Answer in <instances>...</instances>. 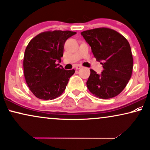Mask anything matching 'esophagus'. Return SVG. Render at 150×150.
<instances>
[{
    "label": "esophagus",
    "instance_id": "34e87169",
    "mask_svg": "<svg viewBox=\"0 0 150 150\" xmlns=\"http://www.w3.org/2000/svg\"><path fill=\"white\" fill-rule=\"evenodd\" d=\"M75 68L76 70H79V69H81V68H82V66H81V65H76L75 66Z\"/></svg>",
    "mask_w": 150,
    "mask_h": 150
}]
</instances>
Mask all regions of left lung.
Masks as SVG:
<instances>
[{"label": "left lung", "mask_w": 150, "mask_h": 150, "mask_svg": "<svg viewBox=\"0 0 150 150\" xmlns=\"http://www.w3.org/2000/svg\"><path fill=\"white\" fill-rule=\"evenodd\" d=\"M81 35L103 67L101 74L91 69L86 81L88 90L102 99L115 97L132 77L133 57L129 43L120 33L107 28L86 30Z\"/></svg>", "instance_id": "left-lung-1"}]
</instances>
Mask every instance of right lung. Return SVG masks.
<instances>
[{"mask_svg": "<svg viewBox=\"0 0 150 150\" xmlns=\"http://www.w3.org/2000/svg\"><path fill=\"white\" fill-rule=\"evenodd\" d=\"M75 32L54 30L34 37L24 54V76L28 87L37 98L52 100L63 93L75 70L64 69L57 64L63 57L64 46Z\"/></svg>", "mask_w": 150, "mask_h": 150, "instance_id": "1", "label": "right lung"}]
</instances>
